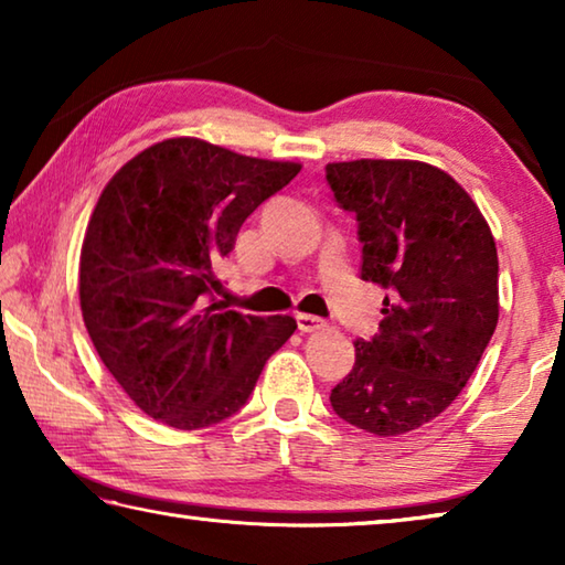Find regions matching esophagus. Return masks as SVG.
<instances>
[{"label": "esophagus", "mask_w": 565, "mask_h": 565, "mask_svg": "<svg viewBox=\"0 0 565 565\" xmlns=\"http://www.w3.org/2000/svg\"><path fill=\"white\" fill-rule=\"evenodd\" d=\"M296 323H299V331H303V333H311V331H319L327 327V321L313 317V313H296Z\"/></svg>", "instance_id": "esophagus-1"}]
</instances>
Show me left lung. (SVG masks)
<instances>
[{"label":"left lung","mask_w":565,"mask_h":565,"mask_svg":"<svg viewBox=\"0 0 565 565\" xmlns=\"http://www.w3.org/2000/svg\"><path fill=\"white\" fill-rule=\"evenodd\" d=\"M337 202L356 214L361 279L386 289L384 319L359 339L331 406L374 436L434 420L461 394L499 323L491 226L444 169L414 159L327 164Z\"/></svg>","instance_id":"8db88e82"}]
</instances>
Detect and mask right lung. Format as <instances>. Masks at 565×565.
Returning <instances> with one entry per match:
<instances>
[{"mask_svg": "<svg viewBox=\"0 0 565 565\" xmlns=\"http://www.w3.org/2000/svg\"><path fill=\"white\" fill-rule=\"evenodd\" d=\"M299 171V161L174 137L104 186L79 256L82 317L104 366L149 418L194 431L236 414L296 331L294 317L228 311L214 291L246 216Z\"/></svg>", "mask_w": 565, "mask_h": 565, "instance_id": "1", "label": "right lung"}]
</instances>
